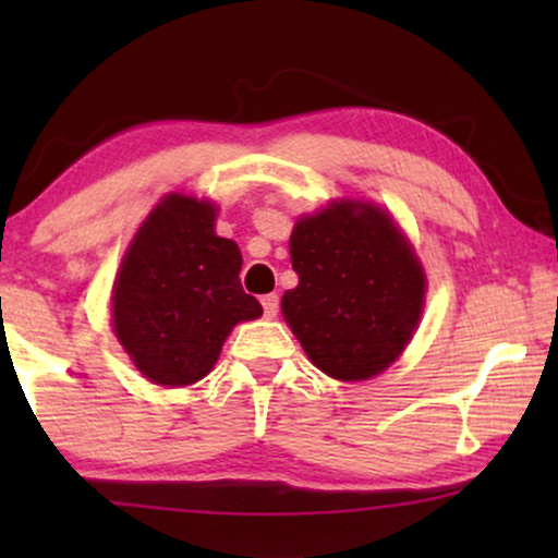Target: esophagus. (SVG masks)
<instances>
[{"instance_id":"1","label":"esophagus","mask_w":558,"mask_h":558,"mask_svg":"<svg viewBox=\"0 0 558 558\" xmlns=\"http://www.w3.org/2000/svg\"><path fill=\"white\" fill-rule=\"evenodd\" d=\"M262 304H264V315L266 317H269V319L277 317V312H279V296L277 294H266Z\"/></svg>"}]
</instances>
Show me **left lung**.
Returning <instances> with one entry per match:
<instances>
[{
	"label": "left lung",
	"mask_w": 558,
	"mask_h": 558,
	"mask_svg": "<svg viewBox=\"0 0 558 558\" xmlns=\"http://www.w3.org/2000/svg\"><path fill=\"white\" fill-rule=\"evenodd\" d=\"M296 289L281 312L304 353L327 376L365 380L409 345L424 307V271L384 210L335 203L296 220Z\"/></svg>",
	"instance_id": "obj_1"
}]
</instances>
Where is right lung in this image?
Listing matches in <instances>:
<instances>
[{
  "label": "right lung",
  "mask_w": 558,
  "mask_h": 558,
  "mask_svg": "<svg viewBox=\"0 0 558 558\" xmlns=\"http://www.w3.org/2000/svg\"><path fill=\"white\" fill-rule=\"evenodd\" d=\"M213 223L210 203L167 195L134 235L113 284L121 345L159 386L201 380L233 325L264 312L241 287L239 246Z\"/></svg>",
  "instance_id": "right-lung-1"
}]
</instances>
